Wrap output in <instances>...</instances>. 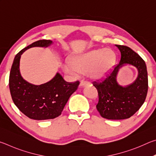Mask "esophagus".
Wrapping results in <instances>:
<instances>
[{"label": "esophagus", "instance_id": "34e87169", "mask_svg": "<svg viewBox=\"0 0 156 156\" xmlns=\"http://www.w3.org/2000/svg\"><path fill=\"white\" fill-rule=\"evenodd\" d=\"M88 83H84V82H80V87H87L88 85Z\"/></svg>", "mask_w": 156, "mask_h": 156}]
</instances>
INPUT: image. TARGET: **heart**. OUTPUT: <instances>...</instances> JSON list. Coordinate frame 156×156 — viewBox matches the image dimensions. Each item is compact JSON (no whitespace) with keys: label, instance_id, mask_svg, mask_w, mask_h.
Instances as JSON below:
<instances>
[{"label":"heart","instance_id":"b5f03b06","mask_svg":"<svg viewBox=\"0 0 156 156\" xmlns=\"http://www.w3.org/2000/svg\"><path fill=\"white\" fill-rule=\"evenodd\" d=\"M116 56L112 49H94L70 58L64 69L71 74L86 73L91 81H101L110 74L115 65Z\"/></svg>","mask_w":156,"mask_h":156}]
</instances>
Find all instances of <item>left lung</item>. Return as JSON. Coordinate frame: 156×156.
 <instances>
[{
    "label": "left lung",
    "instance_id": "1",
    "mask_svg": "<svg viewBox=\"0 0 156 156\" xmlns=\"http://www.w3.org/2000/svg\"><path fill=\"white\" fill-rule=\"evenodd\" d=\"M115 46L121 54L119 64L103 82L95 83L94 86L98 92L96 108L100 115L109 120H123L138 111L146 99L147 70L143 59L131 48L118 44ZM126 65L137 69L138 76L133 83L122 86L117 81V76L120 69Z\"/></svg>",
    "mask_w": 156,
    "mask_h": 156
}]
</instances>
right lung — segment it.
<instances>
[{"mask_svg":"<svg viewBox=\"0 0 156 156\" xmlns=\"http://www.w3.org/2000/svg\"><path fill=\"white\" fill-rule=\"evenodd\" d=\"M53 43L50 40H40L22 49L15 56L10 72L9 85L13 101L21 112L33 120L54 119L59 116L79 85L78 81L67 83L58 72L51 80L40 85L29 83L22 77L20 60L23 53L31 47L47 48Z\"/></svg>","mask_w":156,"mask_h":156,"instance_id":"1","label":"right lung"}]
</instances>
